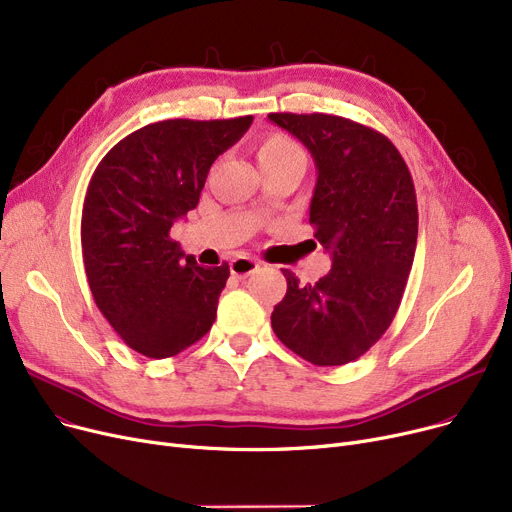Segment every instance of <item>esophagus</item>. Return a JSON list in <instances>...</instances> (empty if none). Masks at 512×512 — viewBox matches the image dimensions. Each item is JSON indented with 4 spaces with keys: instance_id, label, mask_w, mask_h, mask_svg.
<instances>
[{
    "instance_id": "obj_1",
    "label": "esophagus",
    "mask_w": 512,
    "mask_h": 512,
    "mask_svg": "<svg viewBox=\"0 0 512 512\" xmlns=\"http://www.w3.org/2000/svg\"><path fill=\"white\" fill-rule=\"evenodd\" d=\"M259 268V263L251 257H244V255H238L236 259L230 261V272L238 278H244V276H251L255 270Z\"/></svg>"
}]
</instances>
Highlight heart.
Returning <instances> with one entry per match:
<instances>
[{"instance_id": "b5f03b06", "label": "heart", "mask_w": 512, "mask_h": 512, "mask_svg": "<svg viewBox=\"0 0 512 512\" xmlns=\"http://www.w3.org/2000/svg\"><path fill=\"white\" fill-rule=\"evenodd\" d=\"M257 161L259 167L265 169L288 161H305V154L293 138L284 136V133H268L257 146Z\"/></svg>"}]
</instances>
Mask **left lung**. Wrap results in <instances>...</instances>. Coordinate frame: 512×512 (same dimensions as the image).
<instances>
[{"label": "left lung", "instance_id": "8db88e82", "mask_svg": "<svg viewBox=\"0 0 512 512\" xmlns=\"http://www.w3.org/2000/svg\"><path fill=\"white\" fill-rule=\"evenodd\" d=\"M318 167L309 205L314 236L332 257L318 282L282 270L286 295L272 311L276 337L316 366H343L379 341L412 270L418 207L410 169L383 133L345 117L270 113Z\"/></svg>", "mask_w": 512, "mask_h": 512}]
</instances>
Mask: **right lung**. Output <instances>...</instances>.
I'll list each match as a JSON object with an SVG mask.
<instances>
[{
  "mask_svg": "<svg viewBox=\"0 0 512 512\" xmlns=\"http://www.w3.org/2000/svg\"><path fill=\"white\" fill-rule=\"evenodd\" d=\"M253 117L167 119L106 152L85 192L81 251L90 291L117 335L146 358H171L203 339L230 265L201 268L171 238L198 205L207 173Z\"/></svg>",
  "mask_w": 512,
  "mask_h": 512,
  "instance_id": "obj_1",
  "label": "right lung"
}]
</instances>
